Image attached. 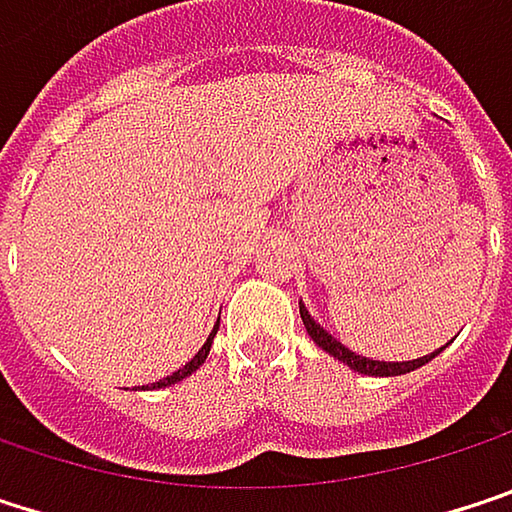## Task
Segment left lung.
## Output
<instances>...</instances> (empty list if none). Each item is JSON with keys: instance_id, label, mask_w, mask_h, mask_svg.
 <instances>
[{"instance_id": "1", "label": "left lung", "mask_w": 512, "mask_h": 512, "mask_svg": "<svg viewBox=\"0 0 512 512\" xmlns=\"http://www.w3.org/2000/svg\"><path fill=\"white\" fill-rule=\"evenodd\" d=\"M299 314H302V323H305V329H308V335L314 338V344L317 347H323L329 356H335L338 361H344L347 367H353L358 373H364V376H400V373H409V370H418V367H424L427 361H433V358L439 356L442 350H436V353H430V356H421V358H412V361H373V358H364L356 356L353 350H347L338 338H332L311 314H308V308L305 305H299Z\"/></svg>"}]
</instances>
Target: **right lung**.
<instances>
[{
	"mask_svg": "<svg viewBox=\"0 0 512 512\" xmlns=\"http://www.w3.org/2000/svg\"><path fill=\"white\" fill-rule=\"evenodd\" d=\"M216 332H219V323L213 326V332H210V338H207V341H204V347H201V350H198V353L192 356V361H186V364H183L180 370H174L171 376H162L159 382H151V385H142V388H145V391H148V388L154 391V388H165V385H174V382H180V379H186V376H192V373H195V370H198V367L204 364V358L210 356V347H213V338H216Z\"/></svg>",
	"mask_w": 512,
	"mask_h": 512,
	"instance_id": "right-lung-1",
	"label": "right lung"
}]
</instances>
